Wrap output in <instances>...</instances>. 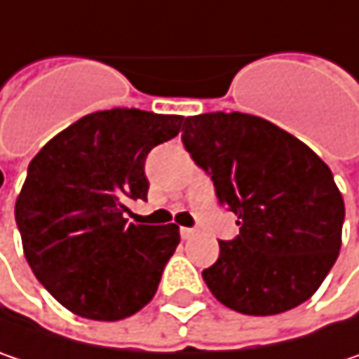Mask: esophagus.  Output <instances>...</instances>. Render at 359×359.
Masks as SVG:
<instances>
[{
  "label": "esophagus",
  "mask_w": 359,
  "mask_h": 359,
  "mask_svg": "<svg viewBox=\"0 0 359 359\" xmlns=\"http://www.w3.org/2000/svg\"><path fill=\"white\" fill-rule=\"evenodd\" d=\"M180 235H182V239H192L194 235H196V229H188V226H182V229H180Z\"/></svg>",
  "instance_id": "esophagus-1"
}]
</instances>
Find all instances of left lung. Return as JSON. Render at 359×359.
Segmentation results:
<instances>
[{
	"mask_svg": "<svg viewBox=\"0 0 359 359\" xmlns=\"http://www.w3.org/2000/svg\"><path fill=\"white\" fill-rule=\"evenodd\" d=\"M182 141L239 218V235L218 241L202 271L215 298L255 317L309 300L341 249L346 206L331 169L290 133L241 112L190 116Z\"/></svg>",
	"mask_w": 359,
	"mask_h": 359,
	"instance_id": "8db88e82",
	"label": "left lung"
}]
</instances>
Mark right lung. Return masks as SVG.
Listing matches in <instances>:
<instances>
[{
    "instance_id": "obj_1",
    "label": "right lung",
    "mask_w": 359,
    "mask_h": 359,
    "mask_svg": "<svg viewBox=\"0 0 359 359\" xmlns=\"http://www.w3.org/2000/svg\"><path fill=\"white\" fill-rule=\"evenodd\" d=\"M184 116L112 108L83 116L30 161L15 224L36 280L71 313L120 320L157 292L180 243L177 224H133L147 200L144 159L177 137Z\"/></svg>"
}]
</instances>
